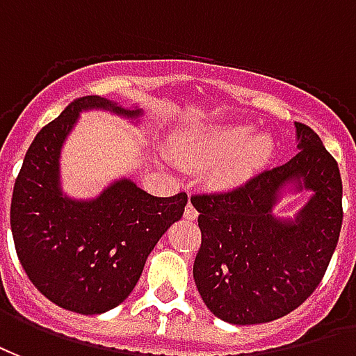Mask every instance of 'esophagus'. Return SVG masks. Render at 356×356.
<instances>
[{
	"mask_svg": "<svg viewBox=\"0 0 356 356\" xmlns=\"http://www.w3.org/2000/svg\"><path fill=\"white\" fill-rule=\"evenodd\" d=\"M197 216H199V212H197L195 207H193L191 203H188V207H186V210H184V218L193 222V220H197Z\"/></svg>",
	"mask_w": 356,
	"mask_h": 356,
	"instance_id": "esophagus-1",
	"label": "esophagus"
}]
</instances>
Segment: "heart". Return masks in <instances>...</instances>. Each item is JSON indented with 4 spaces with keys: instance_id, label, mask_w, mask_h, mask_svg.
Returning <instances> with one entry per match:
<instances>
[{
    "instance_id": "heart-1",
    "label": "heart",
    "mask_w": 356,
    "mask_h": 356,
    "mask_svg": "<svg viewBox=\"0 0 356 356\" xmlns=\"http://www.w3.org/2000/svg\"><path fill=\"white\" fill-rule=\"evenodd\" d=\"M275 152L267 132L254 134L250 124H214L189 132L176 144L184 165L212 167L210 180L218 188H237L258 175Z\"/></svg>"
}]
</instances>
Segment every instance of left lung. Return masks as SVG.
I'll use <instances>...</instances> for the list:
<instances>
[{"mask_svg": "<svg viewBox=\"0 0 356 356\" xmlns=\"http://www.w3.org/2000/svg\"><path fill=\"white\" fill-rule=\"evenodd\" d=\"M296 124L298 155L245 186L193 195L201 248L193 279L204 305L229 324H261L300 307L323 281L341 232V176L307 124ZM286 191H311L292 218L273 210Z\"/></svg>", "mask_w": 356, "mask_h": 356, "instance_id": "left-lung-1", "label": "left lung"}]
</instances>
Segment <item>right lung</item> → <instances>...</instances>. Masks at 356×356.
Instances as JSON below:
<instances>
[{
	"mask_svg": "<svg viewBox=\"0 0 356 356\" xmlns=\"http://www.w3.org/2000/svg\"><path fill=\"white\" fill-rule=\"evenodd\" d=\"M106 110L140 123L144 111L102 96H83L45 124L15 181L11 232L28 279L62 309L100 315L123 303L147 256L178 222L188 195L153 197L119 178L95 199L62 191V146L83 111Z\"/></svg>",
	"mask_w": 356,
	"mask_h": 356,
	"instance_id": "right-lung-1",
	"label": "right lung"
}]
</instances>
